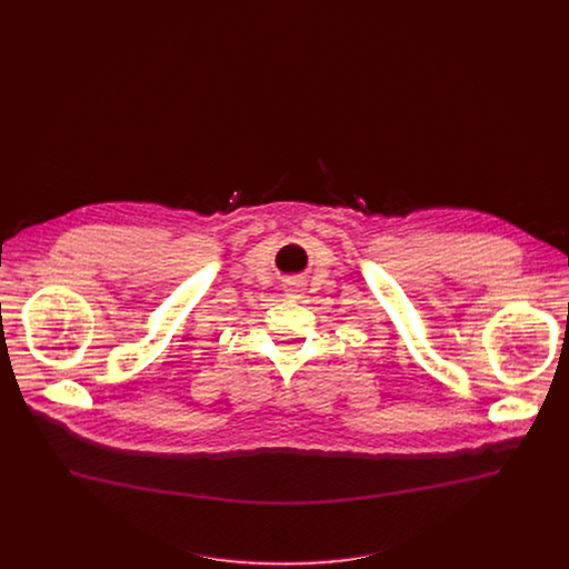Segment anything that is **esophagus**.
Instances as JSON below:
<instances>
[{
	"label": "esophagus",
	"mask_w": 569,
	"mask_h": 569,
	"mask_svg": "<svg viewBox=\"0 0 569 569\" xmlns=\"http://www.w3.org/2000/svg\"><path fill=\"white\" fill-rule=\"evenodd\" d=\"M302 293H305V280H302V278H298V276L287 278L284 296H287V298H302Z\"/></svg>",
	"instance_id": "34e87169"
}]
</instances>
